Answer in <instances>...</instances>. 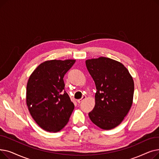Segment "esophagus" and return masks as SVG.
<instances>
[{"instance_id":"1","label":"esophagus","mask_w":159,"mask_h":159,"mask_svg":"<svg viewBox=\"0 0 159 159\" xmlns=\"http://www.w3.org/2000/svg\"><path fill=\"white\" fill-rule=\"evenodd\" d=\"M86 98V96H83L80 99L77 100V102H78V103H80V102H82L83 101H84V100H85Z\"/></svg>"}]
</instances>
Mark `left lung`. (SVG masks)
I'll list each match as a JSON object with an SVG mask.
<instances>
[{
	"label": "left lung",
	"instance_id": "obj_1",
	"mask_svg": "<svg viewBox=\"0 0 159 159\" xmlns=\"http://www.w3.org/2000/svg\"><path fill=\"white\" fill-rule=\"evenodd\" d=\"M86 65L97 89L89 119L102 129H113L122 122L132 106L133 77L121 62L107 57L88 59Z\"/></svg>",
	"mask_w": 159,
	"mask_h": 159
}]
</instances>
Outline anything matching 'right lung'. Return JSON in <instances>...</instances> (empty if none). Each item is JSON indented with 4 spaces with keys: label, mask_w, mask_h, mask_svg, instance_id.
Returning a JSON list of instances; mask_svg holds the SVG:
<instances>
[{
    "label": "right lung",
    "mask_w": 159,
    "mask_h": 159,
    "mask_svg": "<svg viewBox=\"0 0 159 159\" xmlns=\"http://www.w3.org/2000/svg\"><path fill=\"white\" fill-rule=\"evenodd\" d=\"M75 61H44L37 67L28 79V110L35 122L46 131H61L68 122L74 110V104L65 91L63 78Z\"/></svg>",
    "instance_id": "1"
}]
</instances>
